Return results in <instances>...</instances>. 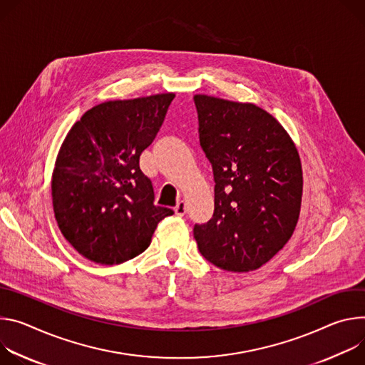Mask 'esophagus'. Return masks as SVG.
Segmentation results:
<instances>
[{
  "instance_id": "34e87169",
  "label": "esophagus",
  "mask_w": 365,
  "mask_h": 365,
  "mask_svg": "<svg viewBox=\"0 0 365 365\" xmlns=\"http://www.w3.org/2000/svg\"><path fill=\"white\" fill-rule=\"evenodd\" d=\"M174 212H175L177 216H184V215H185V212H187V205H185L184 200H180V201H178L175 209H174Z\"/></svg>"
}]
</instances>
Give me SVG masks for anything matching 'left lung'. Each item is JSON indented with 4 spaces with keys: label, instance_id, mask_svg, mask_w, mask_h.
Wrapping results in <instances>:
<instances>
[{
    "label": "left lung",
    "instance_id": "obj_1",
    "mask_svg": "<svg viewBox=\"0 0 365 365\" xmlns=\"http://www.w3.org/2000/svg\"><path fill=\"white\" fill-rule=\"evenodd\" d=\"M201 149L215 177V213L194 226L198 251L216 267L248 272L292 237L303 173L286 129L261 107L194 96Z\"/></svg>",
    "mask_w": 365,
    "mask_h": 365
}]
</instances>
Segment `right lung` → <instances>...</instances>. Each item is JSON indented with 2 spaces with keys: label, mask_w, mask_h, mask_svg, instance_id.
<instances>
[{
  "label": "right lung",
  "mask_w": 365,
  "mask_h": 365,
  "mask_svg": "<svg viewBox=\"0 0 365 365\" xmlns=\"http://www.w3.org/2000/svg\"><path fill=\"white\" fill-rule=\"evenodd\" d=\"M175 94L106 101L68 132L52 174L58 226L87 259L114 265L142 254L158 223L174 212L155 206L140 153L153 142Z\"/></svg>",
  "instance_id": "obj_1"
}]
</instances>
